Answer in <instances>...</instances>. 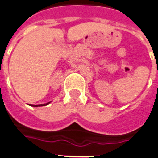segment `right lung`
Here are the masks:
<instances>
[{
  "instance_id": "1",
  "label": "right lung",
  "mask_w": 158,
  "mask_h": 158,
  "mask_svg": "<svg viewBox=\"0 0 158 158\" xmlns=\"http://www.w3.org/2000/svg\"><path fill=\"white\" fill-rule=\"evenodd\" d=\"M49 103V102H48ZM48 103H47L46 105H48ZM32 106H35V107H37V106H45V104H40V105H31Z\"/></svg>"
}]
</instances>
